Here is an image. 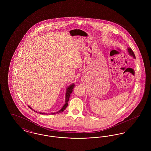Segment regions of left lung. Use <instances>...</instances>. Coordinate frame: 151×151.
<instances>
[{"label":"left lung","mask_w":151,"mask_h":151,"mask_svg":"<svg viewBox=\"0 0 151 151\" xmlns=\"http://www.w3.org/2000/svg\"><path fill=\"white\" fill-rule=\"evenodd\" d=\"M127 50H128V52H129V55L131 56V57H132L134 59H135V54H134L133 51L132 50V49H131V48L129 47Z\"/></svg>","instance_id":"1"}]
</instances>
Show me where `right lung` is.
Segmentation results:
<instances>
[{
    "label": "right lung",
    "mask_w": 151,
    "mask_h": 151,
    "mask_svg": "<svg viewBox=\"0 0 151 151\" xmlns=\"http://www.w3.org/2000/svg\"><path fill=\"white\" fill-rule=\"evenodd\" d=\"M75 87V84H72L71 85H70V86H68L67 88V89H66V93H65V105H63V106L62 108V109H60V110H59L57 112H55V113H51V114H59V113H62V112H63L64 110H65V108H67V106H68V101H69V99H70V96H71V94L72 92V91H73V88ZM29 108H30L33 111H35L36 113H40L41 114H47V113H42V112H37V111H35V110H34V109H33L32 108H31V107H30L29 106Z\"/></svg>",
    "instance_id": "obj_1"
}]
</instances>
